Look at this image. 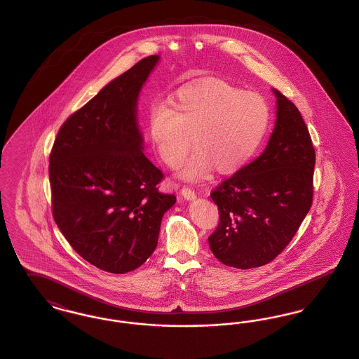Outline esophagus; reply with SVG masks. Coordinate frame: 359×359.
<instances>
[{
    "label": "esophagus",
    "instance_id": "34e87169",
    "mask_svg": "<svg viewBox=\"0 0 359 359\" xmlns=\"http://www.w3.org/2000/svg\"><path fill=\"white\" fill-rule=\"evenodd\" d=\"M182 195H183V198H184V199H187V201H194V199L196 198L195 191H194V189H191L189 187L182 188Z\"/></svg>",
    "mask_w": 359,
    "mask_h": 359
}]
</instances>
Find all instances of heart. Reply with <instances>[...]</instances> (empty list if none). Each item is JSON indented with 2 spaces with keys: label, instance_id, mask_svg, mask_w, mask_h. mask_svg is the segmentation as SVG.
Listing matches in <instances>:
<instances>
[{
  "label": "heart",
  "instance_id": "obj_1",
  "mask_svg": "<svg viewBox=\"0 0 359 359\" xmlns=\"http://www.w3.org/2000/svg\"><path fill=\"white\" fill-rule=\"evenodd\" d=\"M271 123V107L258 93L219 79L177 90L170 106L154 103L147 130L154 152L171 168L196 152L179 172L187 182H202L217 168L222 175L242 170L257 154Z\"/></svg>",
  "mask_w": 359,
  "mask_h": 359
}]
</instances>
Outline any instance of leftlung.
Here are the masks:
<instances>
[{"mask_svg": "<svg viewBox=\"0 0 359 359\" xmlns=\"http://www.w3.org/2000/svg\"><path fill=\"white\" fill-rule=\"evenodd\" d=\"M273 132L264 152L211 194L219 224L212 255L237 269L271 262L296 234L312 205L315 149L299 109L272 88Z\"/></svg>", "mask_w": 359, "mask_h": 359, "instance_id": "1", "label": "left lung"}]
</instances>
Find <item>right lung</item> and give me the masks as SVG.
<instances>
[{
    "mask_svg": "<svg viewBox=\"0 0 359 359\" xmlns=\"http://www.w3.org/2000/svg\"><path fill=\"white\" fill-rule=\"evenodd\" d=\"M160 62L140 60L60 128L50 154L53 219L74 250L122 274L154 253L163 215L176 203L161 194L163 172L144 154L137 120L142 87Z\"/></svg>",
    "mask_w": 359,
    "mask_h": 359,
    "instance_id": "obj_1",
    "label": "right lung"
}]
</instances>
